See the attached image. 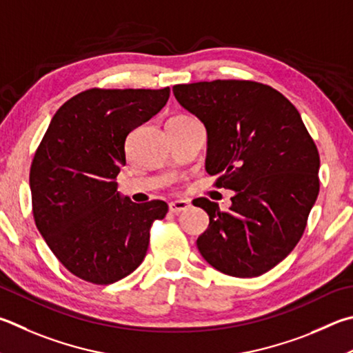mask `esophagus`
<instances>
[{
    "mask_svg": "<svg viewBox=\"0 0 353 353\" xmlns=\"http://www.w3.org/2000/svg\"><path fill=\"white\" fill-rule=\"evenodd\" d=\"M170 211L174 214L182 213V211H187L190 208V202L188 201H174V202H170Z\"/></svg>",
    "mask_w": 353,
    "mask_h": 353,
    "instance_id": "1",
    "label": "esophagus"
}]
</instances>
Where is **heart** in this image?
<instances>
[{
	"instance_id": "heart-1",
	"label": "heart",
	"mask_w": 353,
	"mask_h": 353,
	"mask_svg": "<svg viewBox=\"0 0 353 353\" xmlns=\"http://www.w3.org/2000/svg\"><path fill=\"white\" fill-rule=\"evenodd\" d=\"M188 120H193L190 117V115H185V114H177V115H172V117L168 121H188Z\"/></svg>"
}]
</instances>
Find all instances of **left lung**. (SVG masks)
Listing matches in <instances>:
<instances>
[{"instance_id":"1","label":"left lung","mask_w":353,"mask_h":353,"mask_svg":"<svg viewBox=\"0 0 353 353\" xmlns=\"http://www.w3.org/2000/svg\"><path fill=\"white\" fill-rule=\"evenodd\" d=\"M172 92L207 128L214 187L234 190L228 211L207 197L196 201L210 216L199 252L234 278L272 270L303 238L319 193V152L298 110L252 80L176 85Z\"/></svg>"}]
</instances>
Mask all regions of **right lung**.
I'll return each instance as SVG.
<instances>
[{"mask_svg":"<svg viewBox=\"0 0 353 353\" xmlns=\"http://www.w3.org/2000/svg\"><path fill=\"white\" fill-rule=\"evenodd\" d=\"M170 88L101 89L74 95L55 112L30 165L32 214L68 270L86 283L112 284L142 264L163 201L134 203L117 191L134 128L166 105Z\"/></svg>","mask_w":353,"mask_h":353,"instance_id":"1","label":"right lung"}]
</instances>
